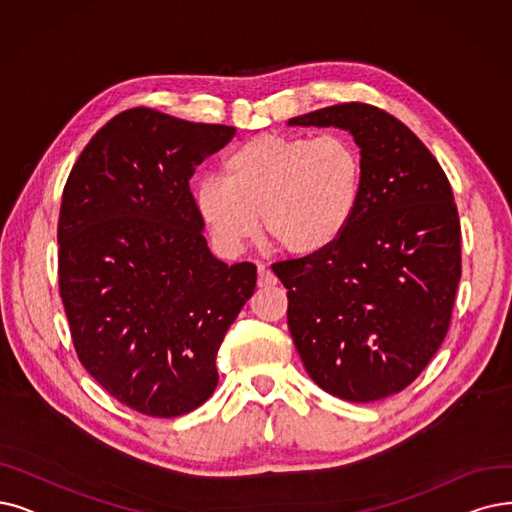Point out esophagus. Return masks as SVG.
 I'll return each mask as SVG.
<instances>
[{"label": "esophagus", "mask_w": 512, "mask_h": 512, "mask_svg": "<svg viewBox=\"0 0 512 512\" xmlns=\"http://www.w3.org/2000/svg\"><path fill=\"white\" fill-rule=\"evenodd\" d=\"M277 283V277L267 264H258V288H273Z\"/></svg>", "instance_id": "1"}]
</instances>
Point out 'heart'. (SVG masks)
<instances>
[{
	"label": "heart",
	"instance_id": "b5f03b06",
	"mask_svg": "<svg viewBox=\"0 0 512 512\" xmlns=\"http://www.w3.org/2000/svg\"><path fill=\"white\" fill-rule=\"evenodd\" d=\"M363 157L342 134H262L222 163V180L195 187V210L224 252L260 229L281 250L321 254L346 233L363 197Z\"/></svg>",
	"mask_w": 512,
	"mask_h": 512
}]
</instances>
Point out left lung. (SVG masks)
I'll use <instances>...</instances> for the list:
<instances>
[{
	"label": "left lung",
	"instance_id": "8db88e82",
	"mask_svg": "<svg viewBox=\"0 0 512 512\" xmlns=\"http://www.w3.org/2000/svg\"><path fill=\"white\" fill-rule=\"evenodd\" d=\"M288 126L346 130L363 197L321 254L273 264L306 372L334 397L370 403L412 384L441 346L460 281L452 187L422 140L386 111L342 102Z\"/></svg>",
	"mask_w": 512,
	"mask_h": 512
}]
</instances>
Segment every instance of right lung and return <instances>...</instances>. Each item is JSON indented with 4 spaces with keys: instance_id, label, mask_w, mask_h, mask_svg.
Instances as JSON below:
<instances>
[{
    "instance_id": "1",
    "label": "right lung",
    "mask_w": 512,
    "mask_h": 512,
    "mask_svg": "<svg viewBox=\"0 0 512 512\" xmlns=\"http://www.w3.org/2000/svg\"><path fill=\"white\" fill-rule=\"evenodd\" d=\"M235 128L147 107L115 115L77 157L58 220V285L79 361L132 410L174 418L218 384L224 334L256 288L203 237L189 180Z\"/></svg>"
}]
</instances>
